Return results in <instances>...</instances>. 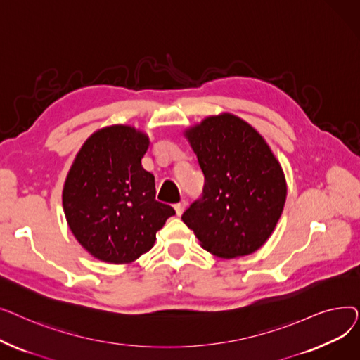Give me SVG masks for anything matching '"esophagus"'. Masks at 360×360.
Returning a JSON list of instances; mask_svg holds the SVG:
<instances>
[{
	"mask_svg": "<svg viewBox=\"0 0 360 360\" xmlns=\"http://www.w3.org/2000/svg\"><path fill=\"white\" fill-rule=\"evenodd\" d=\"M185 209H186V201H181V202L175 204V212H176L178 216H182Z\"/></svg>",
	"mask_w": 360,
	"mask_h": 360,
	"instance_id": "obj_1",
	"label": "esophagus"
}]
</instances>
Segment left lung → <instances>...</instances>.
Wrapping results in <instances>:
<instances>
[{
  "label": "left lung",
  "mask_w": 360,
  "mask_h": 360,
  "mask_svg": "<svg viewBox=\"0 0 360 360\" xmlns=\"http://www.w3.org/2000/svg\"><path fill=\"white\" fill-rule=\"evenodd\" d=\"M204 174V194L182 214L200 245L220 258L251 255L269 240L283 213L288 185L259 132L229 112L188 127Z\"/></svg>",
  "instance_id": "8db88e82"
}]
</instances>
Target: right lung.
Instances as JSON below:
<instances>
[{
	"label": "right lung",
	"mask_w": 360,
	"mask_h": 360,
	"mask_svg": "<svg viewBox=\"0 0 360 360\" xmlns=\"http://www.w3.org/2000/svg\"><path fill=\"white\" fill-rule=\"evenodd\" d=\"M150 140L132 125H108L84 141L63 188V209L75 239L94 258L131 264L153 248L175 214L156 201L155 176L141 159Z\"/></svg>",
	"instance_id": "1"
}]
</instances>
